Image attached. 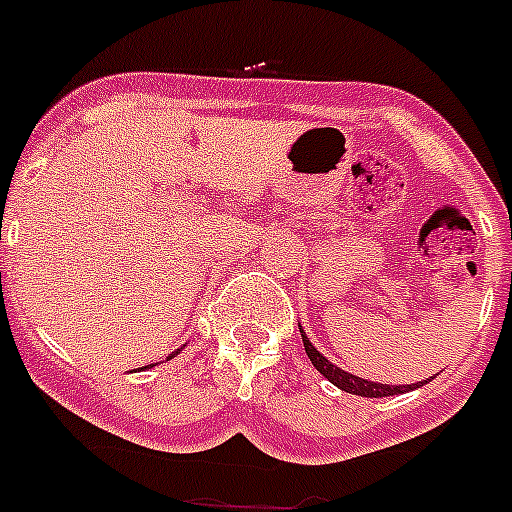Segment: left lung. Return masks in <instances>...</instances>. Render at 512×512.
Instances as JSON below:
<instances>
[{"instance_id":"8db88e82","label":"left lung","mask_w":512,"mask_h":512,"mask_svg":"<svg viewBox=\"0 0 512 512\" xmlns=\"http://www.w3.org/2000/svg\"><path fill=\"white\" fill-rule=\"evenodd\" d=\"M299 332H302V342H304V350H307L309 360H312V365L317 370H320L322 375H325L327 381L332 383V386H337L340 391H348L353 393V396H365V398H386V396H398V393H409L414 391V388H421L424 383H429L431 378H426V381H419V383H406V386H388V383H378V381H368V378H358V375L348 373V370L337 368L335 363H330V360L325 358V355L320 353V350L314 348L312 342H309V337L304 335L302 325H299Z\"/></svg>"}]
</instances>
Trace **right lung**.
<instances>
[{
  "instance_id": "right-lung-1",
  "label": "right lung",
  "mask_w": 512,
  "mask_h": 512,
  "mask_svg": "<svg viewBox=\"0 0 512 512\" xmlns=\"http://www.w3.org/2000/svg\"><path fill=\"white\" fill-rule=\"evenodd\" d=\"M177 353H180V350H175V353H172V355H170V360H172V358H175V355H177Z\"/></svg>"
}]
</instances>
